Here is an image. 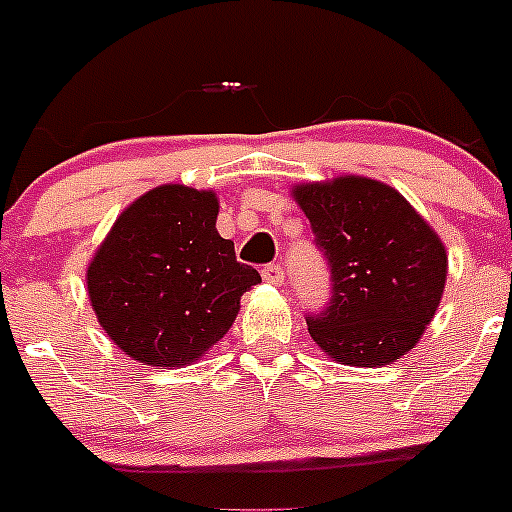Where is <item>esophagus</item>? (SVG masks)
I'll return each mask as SVG.
<instances>
[{
  "label": "esophagus",
  "mask_w": 512,
  "mask_h": 512,
  "mask_svg": "<svg viewBox=\"0 0 512 512\" xmlns=\"http://www.w3.org/2000/svg\"><path fill=\"white\" fill-rule=\"evenodd\" d=\"M262 280L270 282V285H282L285 282V270L280 265H267L262 267Z\"/></svg>",
  "instance_id": "1"
}]
</instances>
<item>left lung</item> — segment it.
Instances as JSON below:
<instances>
[{
	"label": "left lung",
	"mask_w": 512,
	"mask_h": 512,
	"mask_svg": "<svg viewBox=\"0 0 512 512\" xmlns=\"http://www.w3.org/2000/svg\"><path fill=\"white\" fill-rule=\"evenodd\" d=\"M294 200L332 272V299L307 327L349 366H384L416 347L448 275L441 237L391 185L361 175L299 183Z\"/></svg>",
	"instance_id": "8db88e82"
}]
</instances>
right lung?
Returning <instances> with one entry per match:
<instances>
[{"label":"right lung","instance_id":"right-lung-1","mask_svg":"<svg viewBox=\"0 0 512 512\" xmlns=\"http://www.w3.org/2000/svg\"><path fill=\"white\" fill-rule=\"evenodd\" d=\"M218 195L158 185L133 200L96 250L86 289L98 324L131 359L185 366L225 337L260 272L220 237Z\"/></svg>","mask_w":512,"mask_h":512}]
</instances>
